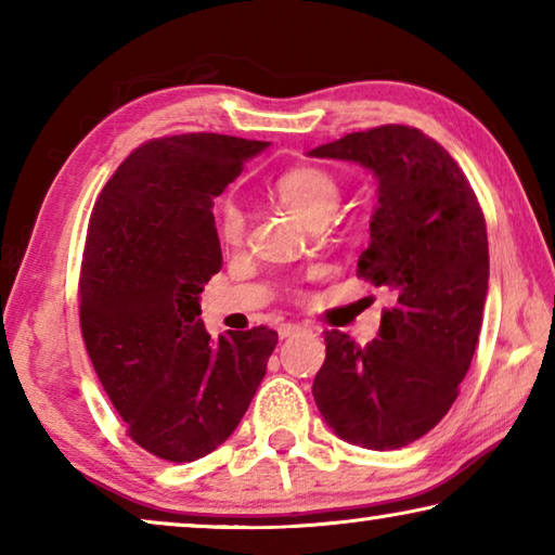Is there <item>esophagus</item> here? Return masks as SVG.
I'll return each mask as SVG.
<instances>
[{
	"label": "esophagus",
	"instance_id": "obj_1",
	"mask_svg": "<svg viewBox=\"0 0 555 555\" xmlns=\"http://www.w3.org/2000/svg\"><path fill=\"white\" fill-rule=\"evenodd\" d=\"M300 331H306V327L300 325V323H281L279 325V337H281V340H284V337H291V335H296Z\"/></svg>",
	"mask_w": 555,
	"mask_h": 555
}]
</instances>
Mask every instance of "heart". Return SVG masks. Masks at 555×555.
<instances>
[{
  "instance_id": "b5f03b06",
  "label": "heart",
  "mask_w": 555,
  "mask_h": 555,
  "mask_svg": "<svg viewBox=\"0 0 555 555\" xmlns=\"http://www.w3.org/2000/svg\"><path fill=\"white\" fill-rule=\"evenodd\" d=\"M279 198L294 210L300 220L313 224L318 220H331L340 208V185L331 173L321 168H294L279 178ZM247 232V218L240 205L228 203L220 215V237L230 247H240Z\"/></svg>"
}]
</instances>
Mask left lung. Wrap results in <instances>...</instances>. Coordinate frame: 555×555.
Instances as JSON below:
<instances>
[{
  "label": "left lung",
  "instance_id": "1",
  "mask_svg": "<svg viewBox=\"0 0 555 555\" xmlns=\"http://www.w3.org/2000/svg\"><path fill=\"white\" fill-rule=\"evenodd\" d=\"M311 156L377 176L379 208L357 276L393 294L370 345L325 331L313 397L347 443L397 450L436 428L473 362L490 279L485 215L463 168L416 127L352 131Z\"/></svg>",
  "mask_w": 555,
  "mask_h": 555
}]
</instances>
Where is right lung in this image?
Listing matches in <instances>:
<instances>
[{
  "label": "right lung",
  "instance_id": "1",
  "mask_svg": "<svg viewBox=\"0 0 555 555\" xmlns=\"http://www.w3.org/2000/svg\"><path fill=\"white\" fill-rule=\"evenodd\" d=\"M267 142L162 137L134 149L98 195L80 269V331L112 406L139 448L191 463L232 436L279 335L212 340L198 296L222 267L212 201Z\"/></svg>",
  "mask_w": 555,
  "mask_h": 555
}]
</instances>
